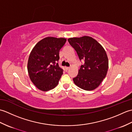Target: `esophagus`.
Instances as JSON below:
<instances>
[{"label":"esophagus","mask_w":132,"mask_h":132,"mask_svg":"<svg viewBox=\"0 0 132 132\" xmlns=\"http://www.w3.org/2000/svg\"><path fill=\"white\" fill-rule=\"evenodd\" d=\"M69 69H70V68H69V67H65V70H66V71L69 70Z\"/></svg>","instance_id":"obj_1"}]
</instances>
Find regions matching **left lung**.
<instances>
[{"label":"left lung","mask_w":132,"mask_h":132,"mask_svg":"<svg viewBox=\"0 0 132 132\" xmlns=\"http://www.w3.org/2000/svg\"><path fill=\"white\" fill-rule=\"evenodd\" d=\"M77 52L79 60L85 61L80 66L74 83L86 91L96 88L104 79L108 69V59L105 50L98 42L89 36L68 39Z\"/></svg>","instance_id":"1"}]
</instances>
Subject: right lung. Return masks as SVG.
<instances>
[{
    "label": "right lung",
    "instance_id": "1",
    "mask_svg": "<svg viewBox=\"0 0 132 132\" xmlns=\"http://www.w3.org/2000/svg\"><path fill=\"white\" fill-rule=\"evenodd\" d=\"M66 39L47 37L40 41L30 52L28 61V71L32 83L43 91L58 85L63 74L58 65L59 52Z\"/></svg>",
    "mask_w": 132,
    "mask_h": 132
}]
</instances>
